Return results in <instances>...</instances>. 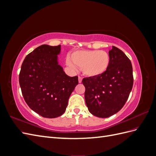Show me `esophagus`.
Returning a JSON list of instances; mask_svg holds the SVG:
<instances>
[{
	"instance_id": "34e87169",
	"label": "esophagus",
	"mask_w": 156,
	"mask_h": 156,
	"mask_svg": "<svg viewBox=\"0 0 156 156\" xmlns=\"http://www.w3.org/2000/svg\"><path fill=\"white\" fill-rule=\"evenodd\" d=\"M82 77H78V81L79 83H82Z\"/></svg>"
}]
</instances>
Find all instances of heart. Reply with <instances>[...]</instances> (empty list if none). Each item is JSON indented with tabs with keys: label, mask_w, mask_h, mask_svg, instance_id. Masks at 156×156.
Listing matches in <instances>:
<instances>
[{
	"label": "heart",
	"mask_w": 156,
	"mask_h": 156,
	"mask_svg": "<svg viewBox=\"0 0 156 156\" xmlns=\"http://www.w3.org/2000/svg\"><path fill=\"white\" fill-rule=\"evenodd\" d=\"M111 64V56L107 52L100 50L75 51L70 55L67 65L73 70L81 68L87 77L95 78L104 74Z\"/></svg>",
	"instance_id": "b5f03b06"
}]
</instances>
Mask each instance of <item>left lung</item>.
Returning <instances> with one entry per match:
<instances>
[{
  "mask_svg": "<svg viewBox=\"0 0 156 156\" xmlns=\"http://www.w3.org/2000/svg\"><path fill=\"white\" fill-rule=\"evenodd\" d=\"M111 64L107 72L95 78L85 77L84 98L90 112L100 118L116 114L124 107L133 84V68L124 53L112 46L108 51Z\"/></svg>",
  "mask_w": 156,
  "mask_h": 156,
  "instance_id": "8db88e82",
  "label": "left lung"
}]
</instances>
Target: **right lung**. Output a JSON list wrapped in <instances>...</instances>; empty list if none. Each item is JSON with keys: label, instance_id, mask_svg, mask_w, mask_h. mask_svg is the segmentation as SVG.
<instances>
[{"label": "right lung", "instance_id": "1", "mask_svg": "<svg viewBox=\"0 0 156 156\" xmlns=\"http://www.w3.org/2000/svg\"><path fill=\"white\" fill-rule=\"evenodd\" d=\"M61 46L42 45L28 55L19 77L24 100L40 116L54 119L64 114L69 98L78 84L58 64Z\"/></svg>", "mask_w": 156, "mask_h": 156}]
</instances>
